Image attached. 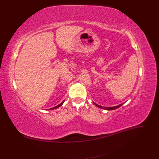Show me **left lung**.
I'll return each instance as SVG.
<instances>
[{"mask_svg": "<svg viewBox=\"0 0 159 159\" xmlns=\"http://www.w3.org/2000/svg\"><path fill=\"white\" fill-rule=\"evenodd\" d=\"M93 103H94L97 107H99V108L103 109H105V110H113V109H117V108H118V107H121V105H123V103H122V104H120V105H117V106H114V107H102V106H101V105H99L96 104V103H94V102H93Z\"/></svg>", "mask_w": 159, "mask_h": 159, "instance_id": "8db88e82", "label": "left lung"}]
</instances>
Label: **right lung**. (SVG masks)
<instances>
[{"label": "right lung", "mask_w": 159, "mask_h": 159, "mask_svg": "<svg viewBox=\"0 0 159 159\" xmlns=\"http://www.w3.org/2000/svg\"><path fill=\"white\" fill-rule=\"evenodd\" d=\"M64 102H62L60 104H59V105H57V106H56V107H53V108H51V109H56V108H58L59 107H60L61 106V105H62V104H63L64 103Z\"/></svg>", "instance_id": "1"}]
</instances>
